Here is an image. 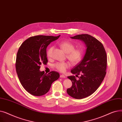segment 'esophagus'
I'll list each match as a JSON object with an SVG mask.
<instances>
[{
	"label": "esophagus",
	"mask_w": 122,
	"mask_h": 122,
	"mask_svg": "<svg viewBox=\"0 0 122 122\" xmlns=\"http://www.w3.org/2000/svg\"><path fill=\"white\" fill-rule=\"evenodd\" d=\"M60 78H66V76L64 75H61L60 76Z\"/></svg>",
	"instance_id": "34e87169"
}]
</instances>
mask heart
<instances>
[{"label":"heart","instance_id":"heart-1","mask_svg":"<svg viewBox=\"0 0 122 122\" xmlns=\"http://www.w3.org/2000/svg\"><path fill=\"white\" fill-rule=\"evenodd\" d=\"M61 48L67 53V58L74 65L77 64L81 60L83 56V51L80 48H75L74 43L69 41H62L59 43ZM53 49V46H50L47 50L46 55L50 58ZM70 64L69 62H57L54 65V67L61 72L64 73L69 68Z\"/></svg>","mask_w":122,"mask_h":122}]
</instances>
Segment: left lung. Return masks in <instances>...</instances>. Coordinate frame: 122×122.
<instances>
[{
	"instance_id": "obj_1",
	"label": "left lung",
	"mask_w": 122,
	"mask_h": 122,
	"mask_svg": "<svg viewBox=\"0 0 122 122\" xmlns=\"http://www.w3.org/2000/svg\"><path fill=\"white\" fill-rule=\"evenodd\" d=\"M84 41L87 47L82 60L71 70L75 76H68L72 86L68 88L67 93L76 99H82L94 93L99 87L106 74L107 54L101 42L87 34L71 37ZM81 75L79 80L75 76Z\"/></svg>"
}]
</instances>
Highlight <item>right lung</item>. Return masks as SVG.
Listing matches in <instances>:
<instances>
[{
    "label": "right lung",
    "mask_w": 122,
    "mask_h": 122,
    "mask_svg": "<svg viewBox=\"0 0 122 122\" xmlns=\"http://www.w3.org/2000/svg\"><path fill=\"white\" fill-rule=\"evenodd\" d=\"M50 36H31L24 41L19 47L15 63L16 72L25 90L35 96L46 94L51 84L58 79L60 75L56 71L48 74L41 72V64L48 62L46 48L51 42L59 37Z\"/></svg>",
    "instance_id": "obj_1"
}]
</instances>
